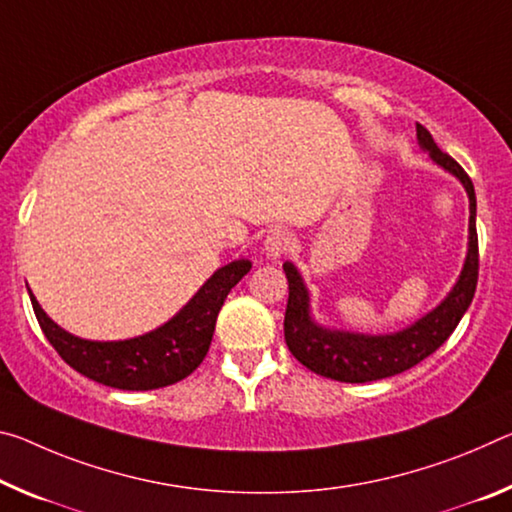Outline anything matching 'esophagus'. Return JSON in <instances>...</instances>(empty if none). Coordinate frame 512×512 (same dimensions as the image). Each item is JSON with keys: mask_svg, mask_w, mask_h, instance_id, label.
I'll list each match as a JSON object with an SVG mask.
<instances>
[{"mask_svg": "<svg viewBox=\"0 0 512 512\" xmlns=\"http://www.w3.org/2000/svg\"><path fill=\"white\" fill-rule=\"evenodd\" d=\"M291 243H294V241H291L289 232L273 230V232L266 234V239H264V253L269 257H280L291 248Z\"/></svg>", "mask_w": 512, "mask_h": 512, "instance_id": "34e87169", "label": "esophagus"}]
</instances>
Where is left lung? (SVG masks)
Segmentation results:
<instances>
[{"label":"left lung","mask_w":512,"mask_h":512,"mask_svg":"<svg viewBox=\"0 0 512 512\" xmlns=\"http://www.w3.org/2000/svg\"><path fill=\"white\" fill-rule=\"evenodd\" d=\"M417 139L442 168L458 177L469 196V250L456 287L424 319L412 323L410 328L394 335L369 337L358 332L326 330L310 319V296L303 285L296 266L285 262V275L289 282V300L285 312V342L294 358L307 369L323 378L339 383H371V380L389 378L415 367L428 355H433L472 305L478 282V234H476V196L474 184L469 180L456 159L437 148L431 132L417 123Z\"/></svg>","instance_id":"obj_1"}]
</instances>
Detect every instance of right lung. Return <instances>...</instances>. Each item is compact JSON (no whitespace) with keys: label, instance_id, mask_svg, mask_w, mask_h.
<instances>
[{"label":"right lung","instance_id":"add662e5","mask_svg":"<svg viewBox=\"0 0 512 512\" xmlns=\"http://www.w3.org/2000/svg\"><path fill=\"white\" fill-rule=\"evenodd\" d=\"M250 271L248 259L218 269L202 289L164 326L125 342H88L70 335L40 310L29 291L40 330L61 360L81 376L107 387L145 392L173 383L200 367L212 344L218 312L230 289Z\"/></svg>","mask_w":512,"mask_h":512}]
</instances>
